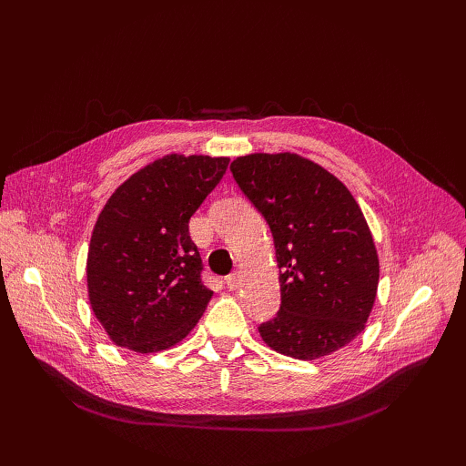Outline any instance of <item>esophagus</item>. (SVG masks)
I'll use <instances>...</instances> for the list:
<instances>
[{
    "label": "esophagus",
    "instance_id": "34e87169",
    "mask_svg": "<svg viewBox=\"0 0 466 466\" xmlns=\"http://www.w3.org/2000/svg\"><path fill=\"white\" fill-rule=\"evenodd\" d=\"M238 284H241V279H238V274H231V276L225 278V286H228V289H229V291L237 289V288H238Z\"/></svg>",
    "mask_w": 466,
    "mask_h": 466
}]
</instances>
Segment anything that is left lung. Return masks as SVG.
Segmentation results:
<instances>
[{"mask_svg":"<svg viewBox=\"0 0 466 466\" xmlns=\"http://www.w3.org/2000/svg\"><path fill=\"white\" fill-rule=\"evenodd\" d=\"M247 198L270 225L281 305L258 332L268 348L319 360L365 329L377 298L379 257L356 198L298 153H250L231 163Z\"/></svg>","mask_w":466,"mask_h":466,"instance_id":"8db88e82","label":"left lung"}]
</instances>
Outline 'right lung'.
Segmentation results:
<instances>
[{
	"label": "right lung",
	"instance_id": "right-lung-1",
	"mask_svg": "<svg viewBox=\"0 0 466 466\" xmlns=\"http://www.w3.org/2000/svg\"><path fill=\"white\" fill-rule=\"evenodd\" d=\"M229 157L168 153L112 192L87 252L95 317L116 346L153 354L185 340L214 291L188 221L228 171Z\"/></svg>",
	"mask_w": 466,
	"mask_h": 466
}]
</instances>
